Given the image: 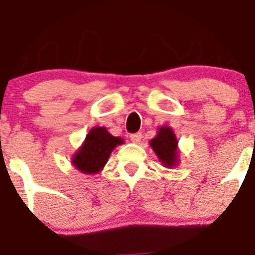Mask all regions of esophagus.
<instances>
[{
  "instance_id": "obj_1",
  "label": "esophagus",
  "mask_w": 255,
  "mask_h": 255,
  "mask_svg": "<svg viewBox=\"0 0 255 255\" xmlns=\"http://www.w3.org/2000/svg\"><path fill=\"white\" fill-rule=\"evenodd\" d=\"M129 138H130V140H132V142L138 143V142H140V139H142V133H140V132L132 133V134L129 135Z\"/></svg>"
}]
</instances>
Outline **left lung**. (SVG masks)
<instances>
[{
  "instance_id": "1",
  "label": "left lung",
  "mask_w": 255,
  "mask_h": 255,
  "mask_svg": "<svg viewBox=\"0 0 255 255\" xmlns=\"http://www.w3.org/2000/svg\"><path fill=\"white\" fill-rule=\"evenodd\" d=\"M177 138L169 127H162L157 137L150 140L153 150L165 167H172L177 163Z\"/></svg>"
}]
</instances>
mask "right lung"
<instances>
[{"instance_id": "1", "label": "right lung", "mask_w": 255, "mask_h": 255, "mask_svg": "<svg viewBox=\"0 0 255 255\" xmlns=\"http://www.w3.org/2000/svg\"><path fill=\"white\" fill-rule=\"evenodd\" d=\"M123 143L120 137H113L105 127L91 129L82 148L73 157V164L81 172L95 174L107 163L108 157L116 145Z\"/></svg>"}]
</instances>
